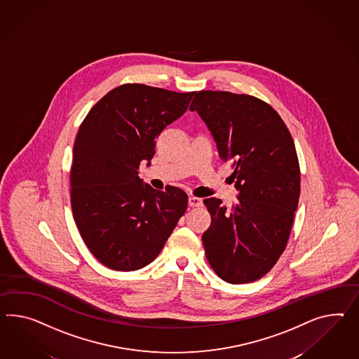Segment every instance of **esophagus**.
Masks as SVG:
<instances>
[{
	"label": "esophagus",
	"instance_id": "34e87169",
	"mask_svg": "<svg viewBox=\"0 0 359 359\" xmlns=\"http://www.w3.org/2000/svg\"><path fill=\"white\" fill-rule=\"evenodd\" d=\"M189 205H190V207H202L203 201L201 198L190 196V198H189Z\"/></svg>",
	"mask_w": 359,
	"mask_h": 359
}]
</instances>
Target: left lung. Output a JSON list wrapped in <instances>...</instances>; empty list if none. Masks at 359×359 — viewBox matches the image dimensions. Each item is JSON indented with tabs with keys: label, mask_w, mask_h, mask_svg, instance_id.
Wrapping results in <instances>:
<instances>
[{
	"label": "left lung",
	"mask_w": 359,
	"mask_h": 359,
	"mask_svg": "<svg viewBox=\"0 0 359 359\" xmlns=\"http://www.w3.org/2000/svg\"><path fill=\"white\" fill-rule=\"evenodd\" d=\"M190 111L207 123L239 190L228 210L220 199L203 201L212 217L205 257L224 281L252 283L276 264L292 231L301 194L294 142L278 113L251 95L199 91Z\"/></svg>",
	"instance_id": "left-lung-1"
}]
</instances>
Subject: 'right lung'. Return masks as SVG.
I'll return each instance as SVG.
<instances>
[{
    "instance_id": "1",
    "label": "right lung",
    "mask_w": 359,
    "mask_h": 359,
    "mask_svg": "<svg viewBox=\"0 0 359 359\" xmlns=\"http://www.w3.org/2000/svg\"><path fill=\"white\" fill-rule=\"evenodd\" d=\"M194 95L126 83L96 102L79 126L70 169L74 221L93 257L111 269L149 264L186 212L184 190L157 191L138 170Z\"/></svg>"
}]
</instances>
